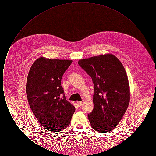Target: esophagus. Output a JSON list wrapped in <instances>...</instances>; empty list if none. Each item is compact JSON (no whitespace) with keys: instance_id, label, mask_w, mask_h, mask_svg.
<instances>
[{"instance_id":"obj_1","label":"esophagus","mask_w":156,"mask_h":156,"mask_svg":"<svg viewBox=\"0 0 156 156\" xmlns=\"http://www.w3.org/2000/svg\"><path fill=\"white\" fill-rule=\"evenodd\" d=\"M78 105H79L80 108H81V106H82V105H83L82 102H78Z\"/></svg>"}]
</instances>
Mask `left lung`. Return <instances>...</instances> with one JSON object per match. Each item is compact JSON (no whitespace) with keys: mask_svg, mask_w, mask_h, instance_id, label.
<instances>
[{"mask_svg":"<svg viewBox=\"0 0 156 156\" xmlns=\"http://www.w3.org/2000/svg\"><path fill=\"white\" fill-rule=\"evenodd\" d=\"M94 84V109L88 118L92 127L105 133L118 125L130 102L128 78L119 59L111 54L79 60Z\"/></svg>","mask_w":156,"mask_h":156,"instance_id":"obj_1","label":"left lung"}]
</instances>
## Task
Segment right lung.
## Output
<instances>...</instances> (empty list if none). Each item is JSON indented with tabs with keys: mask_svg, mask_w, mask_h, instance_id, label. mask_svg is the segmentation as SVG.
<instances>
[{
	"mask_svg": "<svg viewBox=\"0 0 156 156\" xmlns=\"http://www.w3.org/2000/svg\"><path fill=\"white\" fill-rule=\"evenodd\" d=\"M73 61L40 57L30 68L26 94L31 109L41 125L60 132L69 125L74 106L67 101L61 79Z\"/></svg>",
	"mask_w": 156,
	"mask_h": 156,
	"instance_id": "1",
	"label": "right lung"
}]
</instances>
